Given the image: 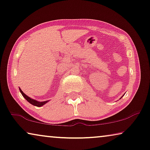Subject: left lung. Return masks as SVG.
I'll list each match as a JSON object with an SVG mask.
<instances>
[{
  "instance_id": "8db88e82",
  "label": "left lung",
  "mask_w": 150,
  "mask_h": 150,
  "mask_svg": "<svg viewBox=\"0 0 150 150\" xmlns=\"http://www.w3.org/2000/svg\"><path fill=\"white\" fill-rule=\"evenodd\" d=\"M123 96H124V95H123ZM122 97H121V98H122Z\"/></svg>"
}]
</instances>
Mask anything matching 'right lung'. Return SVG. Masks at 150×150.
Returning a JSON list of instances; mask_svg holds the SVG:
<instances>
[{"label": "right lung", "instance_id": "add662e5", "mask_svg": "<svg viewBox=\"0 0 150 150\" xmlns=\"http://www.w3.org/2000/svg\"><path fill=\"white\" fill-rule=\"evenodd\" d=\"M19 91H20V92L21 93L22 96H23L24 97V98H25V99L27 100V101H28V102H30L31 104L33 105V106L40 107V106H43V105H44L45 104H46L48 102H49V100H47V101H43V102L37 101V100H35L34 99H32V98H31L30 97H29L26 94H25V93L23 92V91L21 90V88H19Z\"/></svg>", "mask_w": 150, "mask_h": 150}]
</instances>
